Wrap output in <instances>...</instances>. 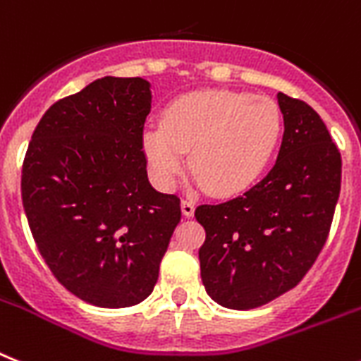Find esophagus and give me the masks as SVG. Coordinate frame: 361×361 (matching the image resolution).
<instances>
[{"mask_svg": "<svg viewBox=\"0 0 361 361\" xmlns=\"http://www.w3.org/2000/svg\"><path fill=\"white\" fill-rule=\"evenodd\" d=\"M195 202L192 200H181V213L185 214V216H192L195 214Z\"/></svg>", "mask_w": 361, "mask_h": 361, "instance_id": "obj_1", "label": "esophagus"}]
</instances>
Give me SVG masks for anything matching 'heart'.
Returning a JSON list of instances; mask_svg holds the SVG:
<instances>
[{"mask_svg": "<svg viewBox=\"0 0 361 361\" xmlns=\"http://www.w3.org/2000/svg\"><path fill=\"white\" fill-rule=\"evenodd\" d=\"M283 119L266 97L205 90L176 99L161 126L143 132V152L157 187L176 185L189 154L200 185L218 196L238 195L260 178L275 152Z\"/></svg>", "mask_w": 361, "mask_h": 361, "instance_id": "b5f03b06", "label": "heart"}]
</instances>
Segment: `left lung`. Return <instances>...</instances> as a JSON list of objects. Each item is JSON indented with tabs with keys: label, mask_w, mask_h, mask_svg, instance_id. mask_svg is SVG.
<instances>
[{
	"label": "left lung",
	"mask_w": 361,
	"mask_h": 361,
	"mask_svg": "<svg viewBox=\"0 0 361 361\" xmlns=\"http://www.w3.org/2000/svg\"><path fill=\"white\" fill-rule=\"evenodd\" d=\"M284 134L274 169L238 198L196 207L205 292L233 310L274 301L316 262L340 198L341 156L307 102L279 93Z\"/></svg>",
	"instance_id": "left-lung-1"
}]
</instances>
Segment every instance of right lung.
<instances>
[{
	"label": "right lung",
	"mask_w": 361,
	"mask_h": 361,
	"mask_svg": "<svg viewBox=\"0 0 361 361\" xmlns=\"http://www.w3.org/2000/svg\"><path fill=\"white\" fill-rule=\"evenodd\" d=\"M145 78H99L54 102L36 126L21 171V200L36 246L73 295L102 308L152 293L180 198L147 176Z\"/></svg>",
	"instance_id": "add662e5"
}]
</instances>
